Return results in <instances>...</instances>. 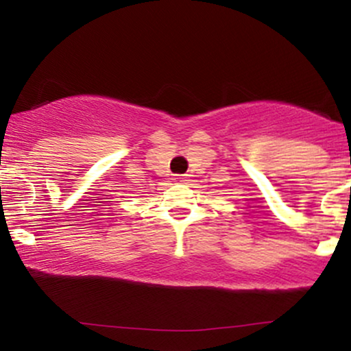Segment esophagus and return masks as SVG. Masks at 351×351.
Segmentation results:
<instances>
[{
    "instance_id": "1",
    "label": "esophagus",
    "mask_w": 351,
    "mask_h": 351,
    "mask_svg": "<svg viewBox=\"0 0 351 351\" xmlns=\"http://www.w3.org/2000/svg\"><path fill=\"white\" fill-rule=\"evenodd\" d=\"M174 180H176V182H179V184H185L189 180V177L187 176H176Z\"/></svg>"
}]
</instances>
